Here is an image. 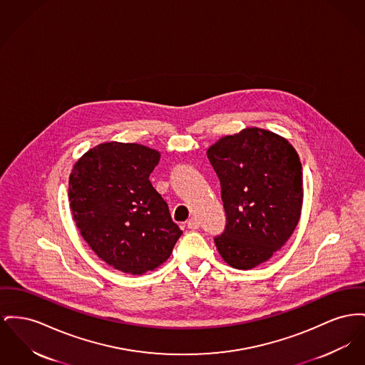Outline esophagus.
<instances>
[{
	"label": "esophagus",
	"mask_w": 365,
	"mask_h": 365,
	"mask_svg": "<svg viewBox=\"0 0 365 365\" xmlns=\"http://www.w3.org/2000/svg\"><path fill=\"white\" fill-rule=\"evenodd\" d=\"M198 226H200V222H198L197 217H190V219L187 220V227H189V229L195 230V229H198Z\"/></svg>",
	"instance_id": "obj_1"
}]
</instances>
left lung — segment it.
Returning a JSON list of instances; mask_svg holds the SVG:
<instances>
[{
	"label": "left lung",
	"instance_id": "8db88e82",
	"mask_svg": "<svg viewBox=\"0 0 365 365\" xmlns=\"http://www.w3.org/2000/svg\"><path fill=\"white\" fill-rule=\"evenodd\" d=\"M207 155L220 180L226 229L215 237L238 270L269 260L298 226L303 204L299 155L282 136L245 128L220 138Z\"/></svg>",
	"mask_w": 365,
	"mask_h": 365
}]
</instances>
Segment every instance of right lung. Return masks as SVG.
<instances>
[{"label":"right lung","mask_w":365,"mask_h":365,"mask_svg":"<svg viewBox=\"0 0 365 365\" xmlns=\"http://www.w3.org/2000/svg\"><path fill=\"white\" fill-rule=\"evenodd\" d=\"M160 151L108 142L83 154L68 178L73 219L108 266L145 274L171 257L182 230L150 180Z\"/></svg>","instance_id":"obj_1"}]
</instances>
